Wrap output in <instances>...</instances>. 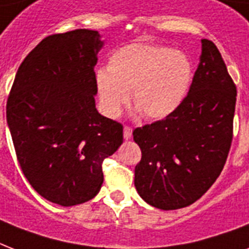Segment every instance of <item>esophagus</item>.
Segmentation results:
<instances>
[{
    "label": "esophagus",
    "instance_id": "34e87169",
    "mask_svg": "<svg viewBox=\"0 0 249 249\" xmlns=\"http://www.w3.org/2000/svg\"><path fill=\"white\" fill-rule=\"evenodd\" d=\"M132 132H133L132 126L125 125L124 126V138L125 140H130V138H132Z\"/></svg>",
    "mask_w": 249,
    "mask_h": 249
}]
</instances>
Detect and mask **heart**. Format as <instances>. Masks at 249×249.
<instances>
[{
	"label": "heart",
	"instance_id": "1",
	"mask_svg": "<svg viewBox=\"0 0 249 249\" xmlns=\"http://www.w3.org/2000/svg\"><path fill=\"white\" fill-rule=\"evenodd\" d=\"M193 81L189 56L161 45L132 44L120 48L108 59V67L97 72L102 108L119 116L129 101L148 120L169 116L185 101Z\"/></svg>",
	"mask_w": 249,
	"mask_h": 249
}]
</instances>
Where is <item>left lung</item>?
Listing matches in <instances>:
<instances>
[{"label": "left lung", "instance_id": "8db88e82", "mask_svg": "<svg viewBox=\"0 0 249 249\" xmlns=\"http://www.w3.org/2000/svg\"><path fill=\"white\" fill-rule=\"evenodd\" d=\"M236 86L220 50L201 40L200 63L193 84L173 113L133 130L142 158L134 185L155 208L193 204L224 169L232 142Z\"/></svg>", "mask_w": 249, "mask_h": 249}]
</instances>
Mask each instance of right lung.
Returning <instances> with one entry per match:
<instances>
[{
	"label": "right lung",
	"mask_w": 249,
	"mask_h": 249,
	"mask_svg": "<svg viewBox=\"0 0 249 249\" xmlns=\"http://www.w3.org/2000/svg\"><path fill=\"white\" fill-rule=\"evenodd\" d=\"M99 37L89 29L45 37L18 68L6 103L24 177L41 196L63 207L99 193L102 163L123 143V124L95 108Z\"/></svg>",
	"instance_id": "obj_1"
}]
</instances>
